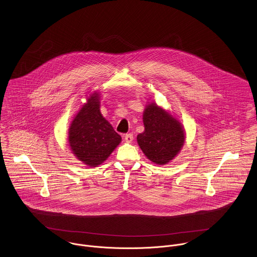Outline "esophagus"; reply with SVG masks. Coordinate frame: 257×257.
I'll return each instance as SVG.
<instances>
[{"label": "esophagus", "mask_w": 257, "mask_h": 257, "mask_svg": "<svg viewBox=\"0 0 257 257\" xmlns=\"http://www.w3.org/2000/svg\"><path fill=\"white\" fill-rule=\"evenodd\" d=\"M124 141L126 144H132L134 141V135L133 134H126L124 136Z\"/></svg>", "instance_id": "34e87169"}]
</instances>
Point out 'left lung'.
<instances>
[{
  "label": "left lung",
  "mask_w": 257,
  "mask_h": 257,
  "mask_svg": "<svg viewBox=\"0 0 257 257\" xmlns=\"http://www.w3.org/2000/svg\"><path fill=\"white\" fill-rule=\"evenodd\" d=\"M144 133L138 135V144L147 158L157 165L171 162L181 151L186 141L182 123L154 101L144 110Z\"/></svg>",
  "instance_id": "1"
}]
</instances>
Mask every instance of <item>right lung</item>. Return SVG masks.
I'll use <instances>...</instances> for the list:
<instances>
[{"instance_id": "obj_1", "label": "right lung", "mask_w": 257, "mask_h": 257, "mask_svg": "<svg viewBox=\"0 0 257 257\" xmlns=\"http://www.w3.org/2000/svg\"><path fill=\"white\" fill-rule=\"evenodd\" d=\"M101 94L94 91L86 96L68 130V146L74 156L85 165L97 167L105 162L121 142L100 110Z\"/></svg>"}]
</instances>
